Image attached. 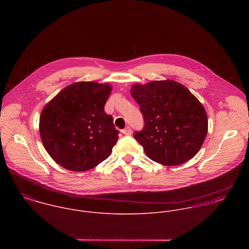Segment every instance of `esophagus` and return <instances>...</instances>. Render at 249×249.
<instances>
[{"instance_id": "34e87169", "label": "esophagus", "mask_w": 249, "mask_h": 249, "mask_svg": "<svg viewBox=\"0 0 249 249\" xmlns=\"http://www.w3.org/2000/svg\"><path fill=\"white\" fill-rule=\"evenodd\" d=\"M122 132L124 134V135H130L131 134V128L129 126H126L124 129L122 130Z\"/></svg>"}]
</instances>
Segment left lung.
<instances>
[{
  "mask_svg": "<svg viewBox=\"0 0 249 249\" xmlns=\"http://www.w3.org/2000/svg\"><path fill=\"white\" fill-rule=\"evenodd\" d=\"M130 92L144 121L142 131L135 132L134 138L149 159L177 166L199 151L207 135L208 119L188 88L167 79L135 83Z\"/></svg>",
  "mask_w": 249,
  "mask_h": 249,
  "instance_id": "left-lung-1",
  "label": "left lung"
}]
</instances>
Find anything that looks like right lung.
Masks as SVG:
<instances>
[{
    "mask_svg": "<svg viewBox=\"0 0 249 249\" xmlns=\"http://www.w3.org/2000/svg\"><path fill=\"white\" fill-rule=\"evenodd\" d=\"M108 83L79 81L62 89L41 112L39 132L50 156L61 167L85 172L105 161L119 138L105 112Z\"/></svg>",
    "mask_w": 249,
    "mask_h": 249,
    "instance_id": "obj_1",
    "label": "right lung"
}]
</instances>
